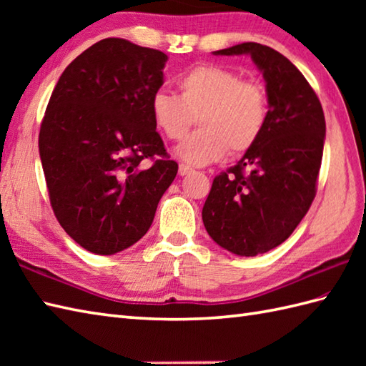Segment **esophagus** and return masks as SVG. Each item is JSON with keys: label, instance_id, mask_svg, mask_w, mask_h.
I'll use <instances>...</instances> for the list:
<instances>
[{"label": "esophagus", "instance_id": "1", "mask_svg": "<svg viewBox=\"0 0 366 366\" xmlns=\"http://www.w3.org/2000/svg\"><path fill=\"white\" fill-rule=\"evenodd\" d=\"M189 173H192V168L189 165H185V163H181V165H179V176H185Z\"/></svg>", "mask_w": 366, "mask_h": 366}]
</instances>
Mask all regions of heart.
Returning a JSON list of instances; mask_svg holds the SVG:
<instances>
[{
    "instance_id": "obj_1",
    "label": "heart",
    "mask_w": 366,
    "mask_h": 366,
    "mask_svg": "<svg viewBox=\"0 0 366 366\" xmlns=\"http://www.w3.org/2000/svg\"><path fill=\"white\" fill-rule=\"evenodd\" d=\"M179 96L157 91L151 97L155 127L171 142L182 139L198 116L201 127L177 147L189 165L203 167L231 152L242 154L258 143L269 118V99L262 84L244 80L231 69L204 64L177 81Z\"/></svg>"
}]
</instances>
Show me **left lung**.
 Here are the masks:
<instances>
[{
  "mask_svg": "<svg viewBox=\"0 0 366 366\" xmlns=\"http://www.w3.org/2000/svg\"><path fill=\"white\" fill-rule=\"evenodd\" d=\"M214 54H250L266 80V129L234 167L215 176L203 207L214 242L239 256H256L283 244L313 203L324 112L299 69L270 46L244 42Z\"/></svg>",
  "mask_w": 366,
  "mask_h": 366,
  "instance_id": "left-lung-1",
  "label": "left lung"
}]
</instances>
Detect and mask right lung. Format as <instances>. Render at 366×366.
<instances>
[{
    "mask_svg": "<svg viewBox=\"0 0 366 366\" xmlns=\"http://www.w3.org/2000/svg\"><path fill=\"white\" fill-rule=\"evenodd\" d=\"M167 59L108 37L79 54L51 92L39 134L50 204L91 253L114 254L138 242L177 174L151 113ZM144 158L154 160L149 169L141 167Z\"/></svg>",
    "mask_w": 366,
    "mask_h": 366,
    "instance_id": "right-lung-1",
    "label": "right lung"
}]
</instances>
